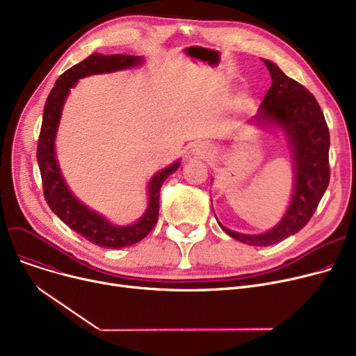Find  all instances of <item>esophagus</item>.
Here are the masks:
<instances>
[{
  "instance_id": "obj_1",
  "label": "esophagus",
  "mask_w": 356,
  "mask_h": 356,
  "mask_svg": "<svg viewBox=\"0 0 356 356\" xmlns=\"http://www.w3.org/2000/svg\"><path fill=\"white\" fill-rule=\"evenodd\" d=\"M193 154H196V156H199V157H204L207 154H209V145L208 144H204V143H197V144H195L193 145Z\"/></svg>"
}]
</instances>
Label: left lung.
Masks as SVG:
<instances>
[{"instance_id": "8db88e82", "label": "left lung", "mask_w": 356, "mask_h": 356, "mask_svg": "<svg viewBox=\"0 0 356 356\" xmlns=\"http://www.w3.org/2000/svg\"><path fill=\"white\" fill-rule=\"evenodd\" d=\"M273 83L261 102L255 121L282 127L289 138L294 165V193L290 207L277 225L259 235L220 228L229 236L255 247H268L300 231L313 216L323 197L329 179V128L313 93L289 78L270 60H264Z\"/></svg>"}]
</instances>
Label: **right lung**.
<instances>
[{
    "mask_svg": "<svg viewBox=\"0 0 356 356\" xmlns=\"http://www.w3.org/2000/svg\"><path fill=\"white\" fill-rule=\"evenodd\" d=\"M143 62L140 56L129 54H98L93 53L81 63L72 66L59 79L56 81L53 89L50 90L37 144V163H39L43 193L50 209L58 215L69 228L86 238L92 244L104 248H122L134 245L145 238L156 227L159 219V197L160 189L164 180L175 173L180 161L168 165L153 176L148 184V208L145 213L133 225L117 227L109 223L99 213L90 211L83 203L74 197L60 175L58 160L54 156V137L58 131L62 108L69 95L70 88L76 85L78 79L89 76L95 73L114 72L121 69H128L137 66Z\"/></svg>",
    "mask_w": 356,
    "mask_h": 356,
    "instance_id": "right-lung-1",
    "label": "right lung"
}]
</instances>
